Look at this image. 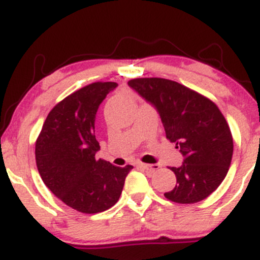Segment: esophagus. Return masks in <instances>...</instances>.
I'll use <instances>...</instances> for the list:
<instances>
[{"instance_id":"esophagus-1","label":"esophagus","mask_w":260,"mask_h":260,"mask_svg":"<svg viewBox=\"0 0 260 260\" xmlns=\"http://www.w3.org/2000/svg\"><path fill=\"white\" fill-rule=\"evenodd\" d=\"M138 166L141 167V169H143L145 171L149 172V174H153V172L158 171L159 170V165H147V164H140Z\"/></svg>"}]
</instances>
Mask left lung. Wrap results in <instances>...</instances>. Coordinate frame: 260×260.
<instances>
[{
    "instance_id": "obj_1",
    "label": "left lung",
    "mask_w": 260,
    "mask_h": 260,
    "mask_svg": "<svg viewBox=\"0 0 260 260\" xmlns=\"http://www.w3.org/2000/svg\"><path fill=\"white\" fill-rule=\"evenodd\" d=\"M158 112L166 138L183 156L171 167L177 179L165 198L179 204H195L214 192L229 171L233 137L216 104L177 81L138 78L128 81Z\"/></svg>"
}]
</instances>
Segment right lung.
I'll return each mask as SVG.
<instances>
[{
	"instance_id": "right-lung-1",
	"label": "right lung",
	"mask_w": 260,
	"mask_h": 260,
	"mask_svg": "<svg viewBox=\"0 0 260 260\" xmlns=\"http://www.w3.org/2000/svg\"><path fill=\"white\" fill-rule=\"evenodd\" d=\"M113 81L89 84L57 103L36 141L39 174L56 198L74 210L96 214L115 205L133 166H113L95 158V115Z\"/></svg>"
}]
</instances>
